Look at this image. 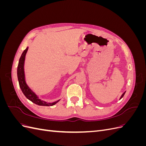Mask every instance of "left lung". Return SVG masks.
I'll use <instances>...</instances> for the list:
<instances>
[{
    "mask_svg": "<svg viewBox=\"0 0 146 146\" xmlns=\"http://www.w3.org/2000/svg\"><path fill=\"white\" fill-rule=\"evenodd\" d=\"M125 92H126V91H125V92H123V94H122L121 95V98H120V99H119V100H120V99H122V98H123V96H124V94H125Z\"/></svg>",
    "mask_w": 146,
    "mask_h": 146,
    "instance_id": "obj_1",
    "label": "left lung"
}]
</instances>
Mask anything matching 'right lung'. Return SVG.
Returning <instances> with one entry per match:
<instances>
[{
  "mask_svg": "<svg viewBox=\"0 0 146 146\" xmlns=\"http://www.w3.org/2000/svg\"><path fill=\"white\" fill-rule=\"evenodd\" d=\"M29 47L25 48V50L22 54L20 59L19 61L18 66H17V78H18L19 86L21 89V91H23L24 96L27 98L29 100L32 101L33 103L40 106H53L55 105L57 102H58L60 100L54 102L52 103H47V102L41 100L39 98V97L35 93V92L30 89L29 86L27 85V83L25 81V73H24V63H25V55L27 54L28 50Z\"/></svg>",
  "mask_w": 146,
  "mask_h": 146,
  "instance_id": "1",
  "label": "right lung"
}]
</instances>
